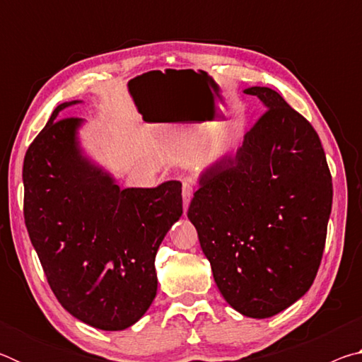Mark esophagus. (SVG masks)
<instances>
[{"mask_svg":"<svg viewBox=\"0 0 362 362\" xmlns=\"http://www.w3.org/2000/svg\"><path fill=\"white\" fill-rule=\"evenodd\" d=\"M192 196H193V187L189 185L188 182H183L182 183V198H183V209H188V204L189 201H192Z\"/></svg>","mask_w":362,"mask_h":362,"instance_id":"34e87169","label":"esophagus"}]
</instances>
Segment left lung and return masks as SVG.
<instances>
[{
	"instance_id": "1",
	"label": "left lung",
	"mask_w": 362,
	"mask_h": 362,
	"mask_svg": "<svg viewBox=\"0 0 362 362\" xmlns=\"http://www.w3.org/2000/svg\"><path fill=\"white\" fill-rule=\"evenodd\" d=\"M265 105L235 158L203 174L187 216L216 284L249 317H269L310 289L332 209L320 136L276 90L249 88Z\"/></svg>"
}]
</instances>
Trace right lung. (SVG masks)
Instances as JSON below:
<instances>
[{
	"label": "right lung",
	"instance_id": "right-lung-1",
	"mask_svg": "<svg viewBox=\"0 0 362 362\" xmlns=\"http://www.w3.org/2000/svg\"><path fill=\"white\" fill-rule=\"evenodd\" d=\"M23 159V218L60 305L102 330L137 322L156 296L155 257L182 216V183L121 189L79 153L81 119L57 118Z\"/></svg>",
	"mask_w": 362,
	"mask_h": 362
}]
</instances>
